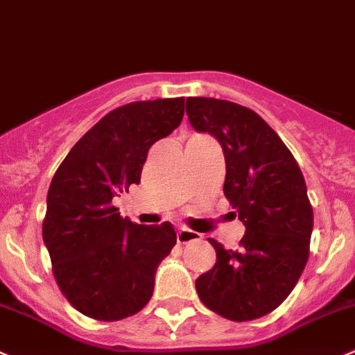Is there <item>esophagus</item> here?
Here are the masks:
<instances>
[{"mask_svg":"<svg viewBox=\"0 0 355 355\" xmlns=\"http://www.w3.org/2000/svg\"><path fill=\"white\" fill-rule=\"evenodd\" d=\"M199 234L194 232V230H189V229H178L177 232V243L178 244H185V243H191V241H198L199 239Z\"/></svg>","mask_w":355,"mask_h":355,"instance_id":"1","label":"esophagus"}]
</instances>
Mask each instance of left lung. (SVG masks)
Returning <instances> with one entry per match:
<instances>
[{
    "mask_svg": "<svg viewBox=\"0 0 355 355\" xmlns=\"http://www.w3.org/2000/svg\"><path fill=\"white\" fill-rule=\"evenodd\" d=\"M185 112L196 132L218 140L223 194L246 227L237 250L209 239L216 261L196 279V291L225 319H258L286 300L309 260L314 215L304 175L279 135L251 109L189 97Z\"/></svg>",
    "mask_w": 355,
    "mask_h": 355,
    "instance_id": "1",
    "label": "left lung"
}]
</instances>
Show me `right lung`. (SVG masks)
I'll return each mask as SVG.
<instances>
[{
	"label": "right lung",
	"mask_w": 355,
	"mask_h": 355,
	"mask_svg": "<svg viewBox=\"0 0 355 355\" xmlns=\"http://www.w3.org/2000/svg\"><path fill=\"white\" fill-rule=\"evenodd\" d=\"M185 98L133 102L105 114L69 150L46 196L43 241L53 276L74 309L98 321L142 311L157 265L177 244L171 223L121 218L114 196L140 184L150 146L184 118Z\"/></svg>",
	"instance_id": "1"
}]
</instances>
